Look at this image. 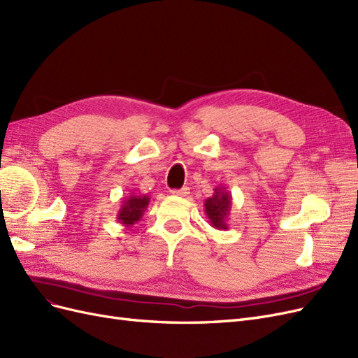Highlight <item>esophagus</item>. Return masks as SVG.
Listing matches in <instances>:
<instances>
[{
    "label": "esophagus",
    "instance_id": "34e87169",
    "mask_svg": "<svg viewBox=\"0 0 358 358\" xmlns=\"http://www.w3.org/2000/svg\"><path fill=\"white\" fill-rule=\"evenodd\" d=\"M173 196H178V197H185L189 194V188H180V189H173L171 191Z\"/></svg>",
    "mask_w": 358,
    "mask_h": 358
}]
</instances>
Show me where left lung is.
I'll use <instances>...</instances> for the list:
<instances>
[{
    "label": "left lung",
    "mask_w": 358,
    "mask_h": 358,
    "mask_svg": "<svg viewBox=\"0 0 358 358\" xmlns=\"http://www.w3.org/2000/svg\"><path fill=\"white\" fill-rule=\"evenodd\" d=\"M213 196L204 200V212L210 225L216 230L229 229V216L231 210V192L225 187H216Z\"/></svg>",
    "instance_id": "obj_1"
}]
</instances>
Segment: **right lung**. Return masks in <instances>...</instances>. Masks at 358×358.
I'll return each instance as SVG.
<instances>
[{
  "label": "right lung",
  "instance_id": "1",
  "mask_svg": "<svg viewBox=\"0 0 358 358\" xmlns=\"http://www.w3.org/2000/svg\"><path fill=\"white\" fill-rule=\"evenodd\" d=\"M149 204V197L148 196H136V194L131 192V196H128L124 201L122 206L119 208L116 220L119 224H122L124 227H131L136 222L142 220V216Z\"/></svg>",
  "mask_w": 358,
  "mask_h": 358
}]
</instances>
